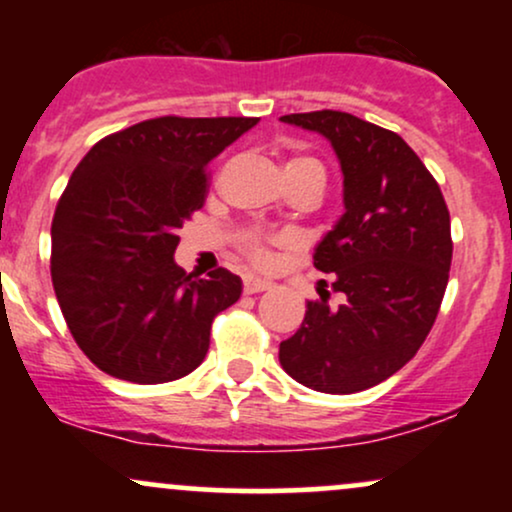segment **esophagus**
Returning <instances> with one entry per match:
<instances>
[{"label":"esophagus","instance_id":"obj_1","mask_svg":"<svg viewBox=\"0 0 512 512\" xmlns=\"http://www.w3.org/2000/svg\"><path fill=\"white\" fill-rule=\"evenodd\" d=\"M267 289H272V281L260 279V276H252V274H248L243 279V291L245 293H260V291H267Z\"/></svg>","mask_w":512,"mask_h":512}]
</instances>
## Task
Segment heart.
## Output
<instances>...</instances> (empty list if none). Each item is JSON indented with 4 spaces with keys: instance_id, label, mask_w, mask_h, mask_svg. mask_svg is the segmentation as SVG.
<instances>
[{
    "instance_id": "b5f03b06",
    "label": "heart",
    "mask_w": 512,
    "mask_h": 512,
    "mask_svg": "<svg viewBox=\"0 0 512 512\" xmlns=\"http://www.w3.org/2000/svg\"><path fill=\"white\" fill-rule=\"evenodd\" d=\"M286 168H313L322 175V168L317 166V161H313V158H308V156L291 158V161L286 163ZM245 252H248L250 260L255 264H260V267H267V264L272 262V252H269L267 243H264V238H260V236H252L248 240V245H245Z\"/></svg>"
}]
</instances>
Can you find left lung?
Wrapping results in <instances>:
<instances>
[{"label":"left lung","instance_id":"left-lung-1","mask_svg":"<svg viewBox=\"0 0 512 512\" xmlns=\"http://www.w3.org/2000/svg\"><path fill=\"white\" fill-rule=\"evenodd\" d=\"M330 139L344 173V214L315 248L334 274L279 344L296 383L330 395L368 390L407 366L436 322L452 262L450 211L436 178L390 129L339 110L281 117Z\"/></svg>","mask_w":512,"mask_h":512}]
</instances>
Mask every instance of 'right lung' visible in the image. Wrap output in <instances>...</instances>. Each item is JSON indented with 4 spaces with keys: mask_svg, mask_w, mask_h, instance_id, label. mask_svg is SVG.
I'll use <instances>...</instances> for the list:
<instances>
[{
    "mask_svg": "<svg viewBox=\"0 0 512 512\" xmlns=\"http://www.w3.org/2000/svg\"><path fill=\"white\" fill-rule=\"evenodd\" d=\"M257 117H154L93 146L52 219L50 274L74 342L113 378L158 385L192 373L240 276L175 264L178 231L204 207L207 166Z\"/></svg>",
    "mask_w": 512,
    "mask_h": 512,
    "instance_id": "obj_1",
    "label": "right lung"
}]
</instances>
